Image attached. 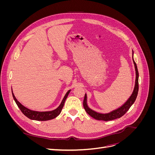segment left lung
<instances>
[{
	"label": "left lung",
	"instance_id": "1",
	"mask_svg": "<svg viewBox=\"0 0 155 155\" xmlns=\"http://www.w3.org/2000/svg\"><path fill=\"white\" fill-rule=\"evenodd\" d=\"M133 54H134V51L133 50V61L134 64V68H135V71H136V80H135L134 88L132 94L130 95V96L129 97V99L125 101V103L124 105H121L120 107L118 108L117 109L112 110L111 112H109V113H100V112L93 110L88 106L87 96V94H85V97H84V100H83L84 109H85V110H86L87 113L91 116H92L93 118L97 120H104V121H109V120H115L117 118H120L128 111V110L130 109V107L132 106V105L134 103L136 99H137L138 92L139 74H138L137 64H136L133 59Z\"/></svg>",
	"mask_w": 155,
	"mask_h": 155
}]
</instances>
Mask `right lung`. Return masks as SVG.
<instances>
[{"instance_id": "right-lung-1", "label": "right lung", "mask_w": 155, "mask_h": 155, "mask_svg": "<svg viewBox=\"0 0 155 155\" xmlns=\"http://www.w3.org/2000/svg\"><path fill=\"white\" fill-rule=\"evenodd\" d=\"M71 90H69L66 94H65L64 97H63V99L61 103V104L59 105V106L56 108L55 109L51 110V111H43V112H40V111H36V110H33L31 109H28L26 107H25L24 105H22L21 103L17 101V100L16 99L15 96H14L13 91H12V95L13 97V99L15 100L16 104L17 105L18 107L19 108L20 110H21V112L24 114L26 117L28 118L33 120H37V121H46V120H52L55 118H56L58 115H59V114L61 112L63 107L64 106V101L66 100L67 97H68V95L69 94V93Z\"/></svg>"}]
</instances>
